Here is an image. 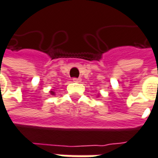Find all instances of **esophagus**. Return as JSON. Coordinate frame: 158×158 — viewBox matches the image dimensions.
<instances>
[{"instance_id": "1", "label": "esophagus", "mask_w": 158, "mask_h": 158, "mask_svg": "<svg viewBox=\"0 0 158 158\" xmlns=\"http://www.w3.org/2000/svg\"><path fill=\"white\" fill-rule=\"evenodd\" d=\"M73 81L74 83H80V82L82 81V79H81V78H73Z\"/></svg>"}]
</instances>
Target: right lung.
Returning <instances> with one entry per match:
<instances>
[{
  "mask_svg": "<svg viewBox=\"0 0 158 158\" xmlns=\"http://www.w3.org/2000/svg\"><path fill=\"white\" fill-rule=\"evenodd\" d=\"M50 93H51V94H54V92H52V91H51V92H50Z\"/></svg>",
  "mask_w": 158,
  "mask_h": 158,
  "instance_id": "add662e5",
  "label": "right lung"
}]
</instances>
